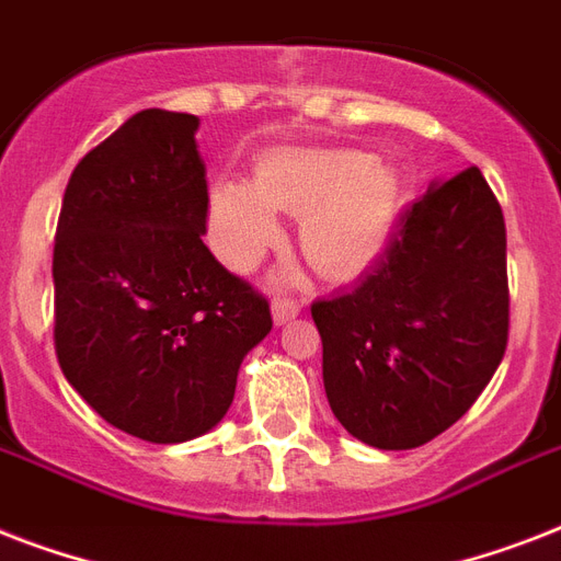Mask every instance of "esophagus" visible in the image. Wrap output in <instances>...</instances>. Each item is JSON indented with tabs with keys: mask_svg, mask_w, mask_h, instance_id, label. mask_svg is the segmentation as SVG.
<instances>
[{
	"mask_svg": "<svg viewBox=\"0 0 561 561\" xmlns=\"http://www.w3.org/2000/svg\"><path fill=\"white\" fill-rule=\"evenodd\" d=\"M271 311H273V320H276V325H282L299 314V302H294V299H288V297H276L273 299Z\"/></svg>",
	"mask_w": 561,
	"mask_h": 561,
	"instance_id": "esophagus-1",
	"label": "esophagus"
}]
</instances>
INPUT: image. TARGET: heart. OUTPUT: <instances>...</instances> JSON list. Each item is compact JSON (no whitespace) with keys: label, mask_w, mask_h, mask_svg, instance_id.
<instances>
[{"label":"heart","mask_w":561,"mask_h":561,"mask_svg":"<svg viewBox=\"0 0 561 561\" xmlns=\"http://www.w3.org/2000/svg\"><path fill=\"white\" fill-rule=\"evenodd\" d=\"M399 174L355 148L264 153L255 180L209 188V244L232 271H250L279 244V211L299 218V244L317 271L355 276L381 253L399 209Z\"/></svg>","instance_id":"b5f03b06"}]
</instances>
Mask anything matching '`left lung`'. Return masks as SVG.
I'll return each mask as SVG.
<instances>
[{
	"label": "left lung",
	"mask_w": 561,
	"mask_h": 561,
	"mask_svg": "<svg viewBox=\"0 0 561 561\" xmlns=\"http://www.w3.org/2000/svg\"><path fill=\"white\" fill-rule=\"evenodd\" d=\"M332 413L381 451L431 443L478 401L506 352L501 203L466 169L404 211L358 285L311 306Z\"/></svg>",
	"instance_id": "left-lung-1"
}]
</instances>
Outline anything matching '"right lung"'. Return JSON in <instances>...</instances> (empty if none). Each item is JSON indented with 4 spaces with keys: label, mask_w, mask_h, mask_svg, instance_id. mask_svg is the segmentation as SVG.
<instances>
[{
    "label": "right lung",
    "mask_w": 561,
    "mask_h": 561,
    "mask_svg": "<svg viewBox=\"0 0 561 561\" xmlns=\"http://www.w3.org/2000/svg\"><path fill=\"white\" fill-rule=\"evenodd\" d=\"M201 118L142 110L75 165L55 238V350L118 431L186 443L227 416L271 306L215 262Z\"/></svg>",
    "instance_id": "right-lung-1"
}]
</instances>
